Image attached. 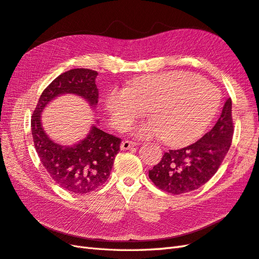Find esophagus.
<instances>
[{"label": "esophagus", "mask_w": 259, "mask_h": 259, "mask_svg": "<svg viewBox=\"0 0 259 259\" xmlns=\"http://www.w3.org/2000/svg\"><path fill=\"white\" fill-rule=\"evenodd\" d=\"M138 143L137 142H132V141H122L121 144H120V149L122 151H125V150H129V149H132L134 147H137Z\"/></svg>", "instance_id": "1"}]
</instances>
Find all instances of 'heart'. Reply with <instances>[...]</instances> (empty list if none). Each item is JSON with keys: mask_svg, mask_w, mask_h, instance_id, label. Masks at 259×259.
Instances as JSON below:
<instances>
[{"mask_svg": "<svg viewBox=\"0 0 259 259\" xmlns=\"http://www.w3.org/2000/svg\"><path fill=\"white\" fill-rule=\"evenodd\" d=\"M220 95L213 85L187 72H163L134 79L129 88L110 90L105 97L111 123L128 130L148 109L152 119L138 125L136 137L163 138L183 147L200 137L213 119Z\"/></svg>", "mask_w": 259, "mask_h": 259, "instance_id": "1", "label": "heart"}]
</instances>
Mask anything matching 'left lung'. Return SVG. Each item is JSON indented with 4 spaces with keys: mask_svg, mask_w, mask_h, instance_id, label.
<instances>
[{
    "mask_svg": "<svg viewBox=\"0 0 259 259\" xmlns=\"http://www.w3.org/2000/svg\"><path fill=\"white\" fill-rule=\"evenodd\" d=\"M232 101L228 98L214 127L186 148L169 150L149 170L155 186L171 195L201 187L213 176L227 155L233 138Z\"/></svg>",
    "mask_w": 259,
    "mask_h": 259,
    "instance_id": "obj_1",
    "label": "left lung"
}]
</instances>
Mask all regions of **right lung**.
<instances>
[{
  "label": "right lung",
  "instance_id": "add662e5",
  "mask_svg": "<svg viewBox=\"0 0 259 259\" xmlns=\"http://www.w3.org/2000/svg\"><path fill=\"white\" fill-rule=\"evenodd\" d=\"M97 75L89 69L62 73L45 89L31 116V135L41 164L59 186L72 194H89L108 180L121 140L93 124L81 141L61 145L46 134L41 112L51 101L64 94L82 97L94 110L98 103Z\"/></svg>",
  "mask_w": 259,
  "mask_h": 259
}]
</instances>
